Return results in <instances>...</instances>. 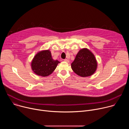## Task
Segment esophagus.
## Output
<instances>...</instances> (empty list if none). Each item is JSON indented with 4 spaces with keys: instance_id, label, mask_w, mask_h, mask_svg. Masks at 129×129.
I'll return each instance as SVG.
<instances>
[{
    "instance_id": "1",
    "label": "esophagus",
    "mask_w": 129,
    "mask_h": 129,
    "mask_svg": "<svg viewBox=\"0 0 129 129\" xmlns=\"http://www.w3.org/2000/svg\"><path fill=\"white\" fill-rule=\"evenodd\" d=\"M64 61L65 62H67V63H69V61L68 60H67V59H64Z\"/></svg>"
}]
</instances>
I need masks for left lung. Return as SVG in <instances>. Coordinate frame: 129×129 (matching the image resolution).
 I'll list each match as a JSON object with an SVG mask.
<instances>
[{
	"instance_id": "1",
	"label": "left lung",
	"mask_w": 129,
	"mask_h": 129,
	"mask_svg": "<svg viewBox=\"0 0 129 129\" xmlns=\"http://www.w3.org/2000/svg\"><path fill=\"white\" fill-rule=\"evenodd\" d=\"M71 68L82 77L92 75L96 70L98 63L94 55L87 48L81 49L71 63Z\"/></svg>"
}]
</instances>
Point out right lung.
Returning <instances> with one entry per match:
<instances>
[{
    "label": "right lung",
    "instance_id": "obj_1",
    "mask_svg": "<svg viewBox=\"0 0 129 129\" xmlns=\"http://www.w3.org/2000/svg\"><path fill=\"white\" fill-rule=\"evenodd\" d=\"M60 62L54 60L49 50L39 51L33 58L31 67L35 74L41 77H47L52 73Z\"/></svg>",
    "mask_w": 129,
    "mask_h": 129
}]
</instances>
